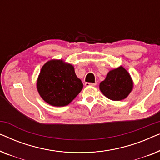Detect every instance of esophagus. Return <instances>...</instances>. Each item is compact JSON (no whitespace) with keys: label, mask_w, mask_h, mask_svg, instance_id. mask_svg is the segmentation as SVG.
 I'll use <instances>...</instances> for the list:
<instances>
[{"label":"esophagus","mask_w":160,"mask_h":160,"mask_svg":"<svg viewBox=\"0 0 160 160\" xmlns=\"http://www.w3.org/2000/svg\"><path fill=\"white\" fill-rule=\"evenodd\" d=\"M84 85L86 87H89V86H93V87H95V86H96V85H97V83L96 82H95V83H89V82H85L84 83Z\"/></svg>","instance_id":"esophagus-1"}]
</instances>
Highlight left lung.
I'll return each mask as SVG.
<instances>
[{
	"mask_svg": "<svg viewBox=\"0 0 160 160\" xmlns=\"http://www.w3.org/2000/svg\"><path fill=\"white\" fill-rule=\"evenodd\" d=\"M133 87L132 78L122 66L111 70L104 81L100 82V89L108 99L119 101L126 98Z\"/></svg>",
	"mask_w": 160,
	"mask_h": 160,
	"instance_id": "left-lung-1",
	"label": "left lung"
}]
</instances>
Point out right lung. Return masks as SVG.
Masks as SVG:
<instances>
[{"label":"right lung","mask_w":160,"mask_h":160,"mask_svg":"<svg viewBox=\"0 0 160 160\" xmlns=\"http://www.w3.org/2000/svg\"><path fill=\"white\" fill-rule=\"evenodd\" d=\"M83 88L74 67L62 60H51L43 65L37 80V89L42 99L53 106L68 105Z\"/></svg>","instance_id":"1"}]
</instances>
